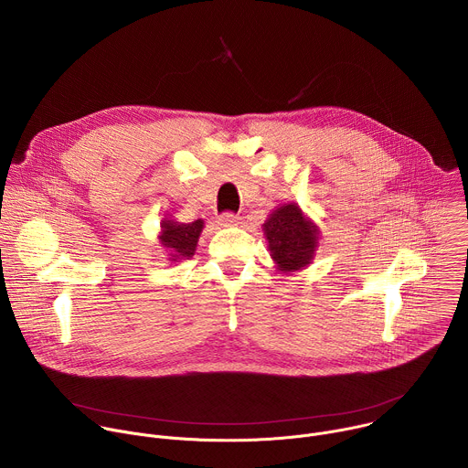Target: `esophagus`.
<instances>
[{
  "instance_id": "1",
  "label": "esophagus",
  "mask_w": 468,
  "mask_h": 468,
  "mask_svg": "<svg viewBox=\"0 0 468 468\" xmlns=\"http://www.w3.org/2000/svg\"><path fill=\"white\" fill-rule=\"evenodd\" d=\"M237 220H239V217L235 213H231V211H226V213L220 215V222L224 226H233V224H237Z\"/></svg>"
}]
</instances>
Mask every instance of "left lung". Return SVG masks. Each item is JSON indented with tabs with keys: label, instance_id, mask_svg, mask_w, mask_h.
Wrapping results in <instances>:
<instances>
[{
	"label": "left lung",
	"instance_id": "1",
	"mask_svg": "<svg viewBox=\"0 0 468 468\" xmlns=\"http://www.w3.org/2000/svg\"><path fill=\"white\" fill-rule=\"evenodd\" d=\"M262 228L280 271H300L309 264L318 242V231L303 218L298 206L289 204L276 209Z\"/></svg>",
	"mask_w": 468,
	"mask_h": 468
}]
</instances>
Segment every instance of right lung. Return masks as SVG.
<instances>
[{
    "label": "right lung",
    "instance_id": "right-lung-1",
    "mask_svg": "<svg viewBox=\"0 0 468 468\" xmlns=\"http://www.w3.org/2000/svg\"><path fill=\"white\" fill-rule=\"evenodd\" d=\"M204 222L196 220L190 224H177L172 220H163V235H161V242L163 246L170 248L172 259H181V257H190L194 255L196 244H197V237L202 233Z\"/></svg>",
    "mask_w": 468,
    "mask_h": 468
}]
</instances>
